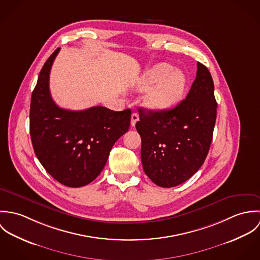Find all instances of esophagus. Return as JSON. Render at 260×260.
Listing matches in <instances>:
<instances>
[{"label": "esophagus", "mask_w": 260, "mask_h": 260, "mask_svg": "<svg viewBox=\"0 0 260 260\" xmlns=\"http://www.w3.org/2000/svg\"><path fill=\"white\" fill-rule=\"evenodd\" d=\"M139 120V115H138V113H136V112H134V113H132V115H131V125L132 126H135V124H136V122Z\"/></svg>", "instance_id": "1"}]
</instances>
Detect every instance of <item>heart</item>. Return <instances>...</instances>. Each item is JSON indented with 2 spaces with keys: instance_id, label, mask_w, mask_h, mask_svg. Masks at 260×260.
<instances>
[{
  "instance_id": "b5f03b06",
  "label": "heart",
  "mask_w": 260,
  "mask_h": 260,
  "mask_svg": "<svg viewBox=\"0 0 260 260\" xmlns=\"http://www.w3.org/2000/svg\"><path fill=\"white\" fill-rule=\"evenodd\" d=\"M185 85V75L180 70L171 69L165 63L147 70L139 83L140 89L150 87L144 96V103L156 111H163L175 105L181 99Z\"/></svg>"
}]
</instances>
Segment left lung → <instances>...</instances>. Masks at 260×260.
I'll use <instances>...</instances> for the list:
<instances>
[{
  "instance_id": "1",
  "label": "left lung",
  "mask_w": 260,
  "mask_h": 260,
  "mask_svg": "<svg viewBox=\"0 0 260 260\" xmlns=\"http://www.w3.org/2000/svg\"><path fill=\"white\" fill-rule=\"evenodd\" d=\"M217 103L209 70L197 63L196 78L176 107L139 109L144 172L156 184L170 188L185 182L204 163L212 141Z\"/></svg>"
}]
</instances>
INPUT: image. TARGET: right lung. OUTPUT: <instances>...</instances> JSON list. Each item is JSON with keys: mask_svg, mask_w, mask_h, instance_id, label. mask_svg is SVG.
Instances as JSON below:
<instances>
[{"mask_svg": "<svg viewBox=\"0 0 260 260\" xmlns=\"http://www.w3.org/2000/svg\"><path fill=\"white\" fill-rule=\"evenodd\" d=\"M60 48L49 57L38 78L30 106V134L40 163L58 182L81 187L103 170L115 142L130 126L131 110L95 106L81 111L53 101L49 77Z\"/></svg>", "mask_w": 260, "mask_h": 260, "instance_id": "obj_1", "label": "right lung"}]
</instances>
